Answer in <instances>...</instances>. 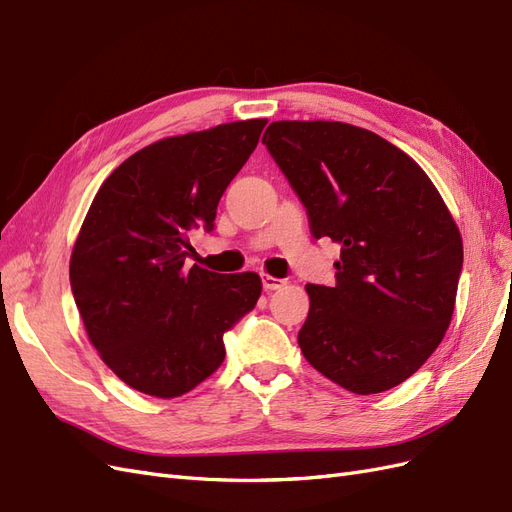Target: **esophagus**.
Returning a JSON list of instances; mask_svg holds the SVG:
<instances>
[{
    "mask_svg": "<svg viewBox=\"0 0 512 512\" xmlns=\"http://www.w3.org/2000/svg\"><path fill=\"white\" fill-rule=\"evenodd\" d=\"M284 284H286V282L280 280V277H273V275H269V273H262V288H265L267 292L282 288Z\"/></svg>",
    "mask_w": 512,
    "mask_h": 512,
    "instance_id": "esophagus-1",
    "label": "esophagus"
}]
</instances>
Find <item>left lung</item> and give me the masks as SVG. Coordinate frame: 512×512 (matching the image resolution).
Segmentation results:
<instances>
[{
	"label": "left lung",
	"instance_id": "8db88e82",
	"mask_svg": "<svg viewBox=\"0 0 512 512\" xmlns=\"http://www.w3.org/2000/svg\"><path fill=\"white\" fill-rule=\"evenodd\" d=\"M262 143L299 194L316 239L342 247L337 284H307L305 359L356 395L408 380L451 324L463 243L425 170L342 121H273Z\"/></svg>",
	"mask_w": 512,
	"mask_h": 512
}]
</instances>
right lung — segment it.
Segmentation results:
<instances>
[{
  "label": "right lung",
  "mask_w": 512,
  "mask_h": 512,
  "mask_svg": "<svg viewBox=\"0 0 512 512\" xmlns=\"http://www.w3.org/2000/svg\"><path fill=\"white\" fill-rule=\"evenodd\" d=\"M267 119L168 136L119 164L91 203L70 256L89 342L113 374L173 399L224 361V333L254 309L258 273L185 269L190 235L252 156Z\"/></svg>",
  "instance_id": "right-lung-1"
}]
</instances>
